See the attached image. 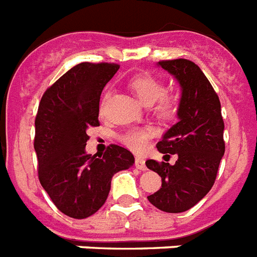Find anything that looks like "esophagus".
<instances>
[{
  "instance_id": "34e87169",
  "label": "esophagus",
  "mask_w": 257,
  "mask_h": 257,
  "mask_svg": "<svg viewBox=\"0 0 257 257\" xmlns=\"http://www.w3.org/2000/svg\"><path fill=\"white\" fill-rule=\"evenodd\" d=\"M135 166L140 170H147V165H145V160L143 157H136Z\"/></svg>"
}]
</instances>
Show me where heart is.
Here are the masks:
<instances>
[{"label":"heart","instance_id":"1","mask_svg":"<svg viewBox=\"0 0 257 257\" xmlns=\"http://www.w3.org/2000/svg\"><path fill=\"white\" fill-rule=\"evenodd\" d=\"M131 88L137 95L141 103L150 105L157 101L156 112L162 117H170L176 110V100L172 96H166L165 85L160 79L153 75H139L131 80ZM109 92H105L100 101V112H103L104 105L107 103ZM153 136L150 128H132L121 136V141L125 147L133 152H143L148 145V141Z\"/></svg>","mask_w":257,"mask_h":257}]
</instances>
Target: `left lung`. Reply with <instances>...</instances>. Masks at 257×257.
Listing matches in <instances>:
<instances>
[{
	"label": "left lung",
	"mask_w": 257,
	"mask_h": 257,
	"mask_svg": "<svg viewBox=\"0 0 257 257\" xmlns=\"http://www.w3.org/2000/svg\"><path fill=\"white\" fill-rule=\"evenodd\" d=\"M158 66L177 79L181 100L178 122L165 133L157 149L166 156L177 154L178 160L174 165L145 162L162 179L161 189L148 199L161 211L177 214L195 206L215 182L226 148L224 122L218 95L197 64L173 59L161 60Z\"/></svg>",
	"instance_id": "1"
}]
</instances>
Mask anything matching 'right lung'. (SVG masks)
Wrapping results in <instances>:
<instances>
[{
  "label": "right lung",
  "mask_w": 257,
  "mask_h": 257,
  "mask_svg": "<svg viewBox=\"0 0 257 257\" xmlns=\"http://www.w3.org/2000/svg\"><path fill=\"white\" fill-rule=\"evenodd\" d=\"M117 70L114 63L76 64L39 103L34 139L39 182L70 218L93 215L107 201L112 177L135 164L133 154L118 145H109L99 157L85 152L87 129L100 125L101 91Z\"/></svg>",
  "instance_id": "obj_1"
}]
</instances>
